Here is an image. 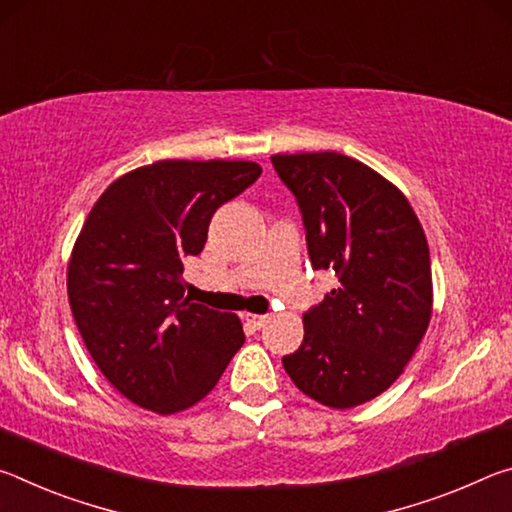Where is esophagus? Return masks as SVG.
Instances as JSON below:
<instances>
[{"instance_id": "34e87169", "label": "esophagus", "mask_w": 512, "mask_h": 512, "mask_svg": "<svg viewBox=\"0 0 512 512\" xmlns=\"http://www.w3.org/2000/svg\"><path fill=\"white\" fill-rule=\"evenodd\" d=\"M244 323L250 329H262L268 323V318L266 316H257V314H244Z\"/></svg>"}]
</instances>
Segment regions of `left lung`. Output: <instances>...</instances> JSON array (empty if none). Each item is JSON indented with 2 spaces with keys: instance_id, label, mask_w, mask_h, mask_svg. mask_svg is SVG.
Listing matches in <instances>:
<instances>
[{
  "instance_id": "left-lung-1",
  "label": "left lung",
  "mask_w": 512,
  "mask_h": 512,
  "mask_svg": "<svg viewBox=\"0 0 512 512\" xmlns=\"http://www.w3.org/2000/svg\"><path fill=\"white\" fill-rule=\"evenodd\" d=\"M296 196L314 271L339 287L302 316L305 339L282 357L302 393L352 409L386 391L431 318V259L413 207L395 185L348 155H273Z\"/></svg>"
}]
</instances>
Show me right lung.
<instances>
[{
	"mask_svg": "<svg viewBox=\"0 0 512 512\" xmlns=\"http://www.w3.org/2000/svg\"><path fill=\"white\" fill-rule=\"evenodd\" d=\"M262 173L246 160H160L94 203L67 266V296L94 363L117 391L169 415L212 391L244 345L235 314L185 298V259L214 212Z\"/></svg>",
	"mask_w": 512,
	"mask_h": 512,
	"instance_id": "obj_1",
	"label": "right lung"
}]
</instances>
